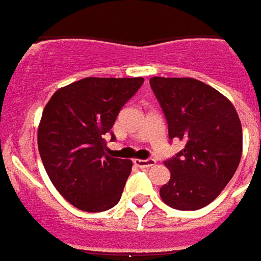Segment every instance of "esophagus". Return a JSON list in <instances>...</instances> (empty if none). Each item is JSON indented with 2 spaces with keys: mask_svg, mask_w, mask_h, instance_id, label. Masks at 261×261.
I'll return each instance as SVG.
<instances>
[{
  "mask_svg": "<svg viewBox=\"0 0 261 261\" xmlns=\"http://www.w3.org/2000/svg\"><path fill=\"white\" fill-rule=\"evenodd\" d=\"M133 164L138 165L139 168H149L155 164V160L147 159V160H133Z\"/></svg>",
  "mask_w": 261,
  "mask_h": 261,
  "instance_id": "1",
  "label": "esophagus"
}]
</instances>
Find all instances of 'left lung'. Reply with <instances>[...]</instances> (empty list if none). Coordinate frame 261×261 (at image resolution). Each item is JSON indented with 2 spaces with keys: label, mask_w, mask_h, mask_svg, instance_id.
<instances>
[{
  "label": "left lung",
  "mask_w": 261,
  "mask_h": 261,
  "mask_svg": "<svg viewBox=\"0 0 261 261\" xmlns=\"http://www.w3.org/2000/svg\"><path fill=\"white\" fill-rule=\"evenodd\" d=\"M168 125V138L185 147L164 161L168 184L160 196L176 210L210 204L235 174L242 155V125L227 97L192 77L150 79Z\"/></svg>",
  "instance_id": "left-lung-1"
}]
</instances>
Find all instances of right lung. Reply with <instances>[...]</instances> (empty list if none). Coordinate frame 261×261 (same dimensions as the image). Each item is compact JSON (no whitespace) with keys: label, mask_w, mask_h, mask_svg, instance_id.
Masks as SVG:
<instances>
[{"label":"right lung","mask_w":261,"mask_h":261,"mask_svg":"<svg viewBox=\"0 0 261 261\" xmlns=\"http://www.w3.org/2000/svg\"><path fill=\"white\" fill-rule=\"evenodd\" d=\"M143 77H85L57 90L39 125L41 161L57 191L89 213L117 204L132 171L130 160L110 157L104 136Z\"/></svg>","instance_id":"1"}]
</instances>
